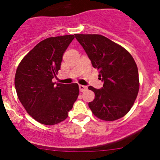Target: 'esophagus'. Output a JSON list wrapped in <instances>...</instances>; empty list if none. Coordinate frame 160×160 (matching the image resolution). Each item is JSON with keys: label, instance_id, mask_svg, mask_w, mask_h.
<instances>
[{"label": "esophagus", "instance_id": "esophagus-1", "mask_svg": "<svg viewBox=\"0 0 160 160\" xmlns=\"http://www.w3.org/2000/svg\"><path fill=\"white\" fill-rule=\"evenodd\" d=\"M79 89H80V92H84L87 89V87L86 86H82V85H80L79 86Z\"/></svg>", "mask_w": 160, "mask_h": 160}]
</instances>
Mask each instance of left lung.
<instances>
[{"label": "left lung", "mask_w": 160, "mask_h": 160, "mask_svg": "<svg viewBox=\"0 0 160 160\" xmlns=\"http://www.w3.org/2000/svg\"><path fill=\"white\" fill-rule=\"evenodd\" d=\"M74 35L104 81L102 89L89 86L95 93L94 100L89 103L92 113L104 121L124 117L133 106L140 86L133 57L122 46L104 36Z\"/></svg>", "instance_id": "obj_1"}]
</instances>
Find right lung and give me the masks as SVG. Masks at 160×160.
<instances>
[{
	"mask_svg": "<svg viewBox=\"0 0 160 160\" xmlns=\"http://www.w3.org/2000/svg\"><path fill=\"white\" fill-rule=\"evenodd\" d=\"M74 35L52 37L38 43L22 58L15 75L18 98L38 122L53 126L65 120L79 95L78 83L55 85L62 56Z\"/></svg>",
	"mask_w": 160,
	"mask_h": 160,
	"instance_id": "1",
	"label": "right lung"
}]
</instances>
